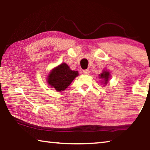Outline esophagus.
<instances>
[{
  "instance_id": "1",
  "label": "esophagus",
  "mask_w": 150,
  "mask_h": 150,
  "mask_svg": "<svg viewBox=\"0 0 150 150\" xmlns=\"http://www.w3.org/2000/svg\"><path fill=\"white\" fill-rule=\"evenodd\" d=\"M89 73H90V71L88 69L83 70V73H84V74H85V75H88V74H89Z\"/></svg>"
}]
</instances>
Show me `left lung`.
<instances>
[{
	"mask_svg": "<svg viewBox=\"0 0 150 150\" xmlns=\"http://www.w3.org/2000/svg\"><path fill=\"white\" fill-rule=\"evenodd\" d=\"M99 76L100 79H103L105 80V84H106L108 80L109 76H110V73H109V72L105 71L103 72V73H101L100 75H99Z\"/></svg>",
	"mask_w": 150,
	"mask_h": 150,
	"instance_id": "obj_1",
	"label": "left lung"
}]
</instances>
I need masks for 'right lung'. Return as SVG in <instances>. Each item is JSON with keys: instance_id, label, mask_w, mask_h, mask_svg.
<instances>
[{"instance_id": "right-lung-1", "label": "right lung", "mask_w": 150, "mask_h": 150, "mask_svg": "<svg viewBox=\"0 0 150 150\" xmlns=\"http://www.w3.org/2000/svg\"><path fill=\"white\" fill-rule=\"evenodd\" d=\"M77 71H72L66 63L54 68L48 75V83L57 91H64L78 75Z\"/></svg>"}]
</instances>
